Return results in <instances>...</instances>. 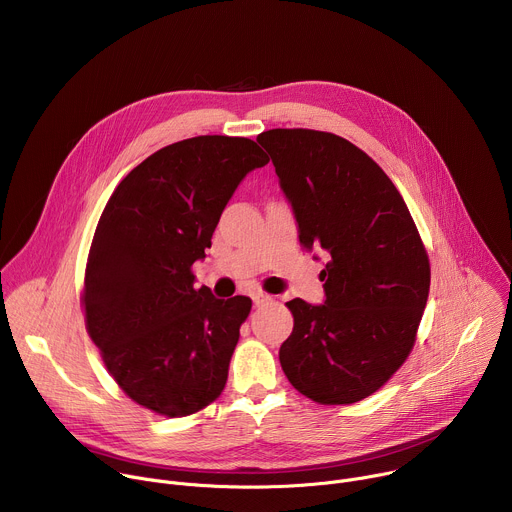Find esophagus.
Listing matches in <instances>:
<instances>
[{"label": "esophagus", "mask_w": 512, "mask_h": 512, "mask_svg": "<svg viewBox=\"0 0 512 512\" xmlns=\"http://www.w3.org/2000/svg\"><path fill=\"white\" fill-rule=\"evenodd\" d=\"M271 302H273V298H271V296H267V294H255V296H253V304H255V308L269 306Z\"/></svg>", "instance_id": "obj_1"}]
</instances>
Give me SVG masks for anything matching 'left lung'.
<instances>
[{
    "label": "left lung",
    "instance_id": "left-lung-1",
    "mask_svg": "<svg viewBox=\"0 0 512 512\" xmlns=\"http://www.w3.org/2000/svg\"><path fill=\"white\" fill-rule=\"evenodd\" d=\"M257 141L294 206L300 243L328 253L326 302L285 304L294 332L279 348L281 369L320 405L367 399L415 344L431 279L425 245L391 178L348 139L269 129Z\"/></svg>",
    "mask_w": 512,
    "mask_h": 512
}]
</instances>
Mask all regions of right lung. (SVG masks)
<instances>
[{
	"label": "right lung",
	"mask_w": 512,
	"mask_h": 512,
	"mask_svg": "<svg viewBox=\"0 0 512 512\" xmlns=\"http://www.w3.org/2000/svg\"><path fill=\"white\" fill-rule=\"evenodd\" d=\"M267 162L253 139L198 135L143 160L111 194L81 302L109 375L137 405L186 417L223 393L251 300H216L192 265L239 182Z\"/></svg>",
	"instance_id": "right-lung-1"
}]
</instances>
